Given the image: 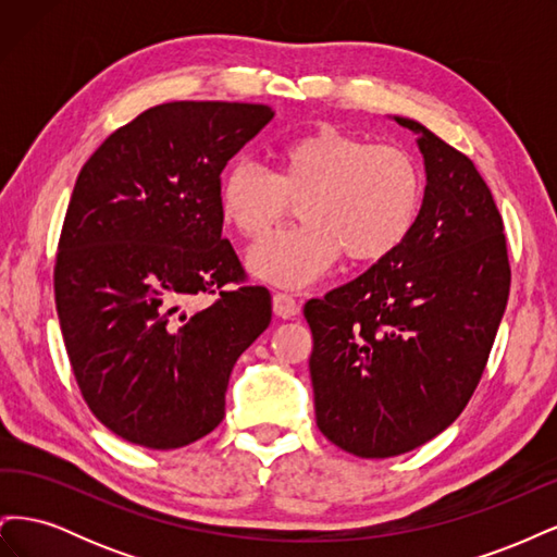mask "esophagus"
Segmentation results:
<instances>
[{"mask_svg":"<svg viewBox=\"0 0 557 557\" xmlns=\"http://www.w3.org/2000/svg\"><path fill=\"white\" fill-rule=\"evenodd\" d=\"M272 305H274V313L278 318H293V315L299 313L297 299L293 295H288V293H274Z\"/></svg>","mask_w":557,"mask_h":557,"instance_id":"obj_1","label":"esophagus"}]
</instances>
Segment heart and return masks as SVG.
Here are the masks:
<instances>
[{"label":"heart","instance_id":"b5f03b06","mask_svg":"<svg viewBox=\"0 0 557 557\" xmlns=\"http://www.w3.org/2000/svg\"><path fill=\"white\" fill-rule=\"evenodd\" d=\"M276 172L239 160L218 185L225 221L246 239H260L299 207L301 223L248 250V269L262 281L301 288L342 258L379 262L407 242L425 178L399 146L318 125L274 150Z\"/></svg>","mask_w":557,"mask_h":557}]
</instances>
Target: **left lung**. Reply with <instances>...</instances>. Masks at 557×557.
Listing matches in <instances>:
<instances>
[{
	"label": "left lung",
	"instance_id": "obj_1",
	"mask_svg": "<svg viewBox=\"0 0 557 557\" xmlns=\"http://www.w3.org/2000/svg\"><path fill=\"white\" fill-rule=\"evenodd\" d=\"M420 215L393 256L309 299L315 423L358 458H393L444 432L474 395L511 269L502 215L474 162L428 127Z\"/></svg>",
	"mask_w": 557,
	"mask_h": 557
}]
</instances>
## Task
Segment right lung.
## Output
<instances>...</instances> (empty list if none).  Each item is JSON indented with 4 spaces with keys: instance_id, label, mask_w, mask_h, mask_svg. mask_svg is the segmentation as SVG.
<instances>
[{
    "instance_id": "obj_1",
    "label": "right lung",
    "mask_w": 557,
    "mask_h": 557,
    "mask_svg": "<svg viewBox=\"0 0 557 557\" xmlns=\"http://www.w3.org/2000/svg\"><path fill=\"white\" fill-rule=\"evenodd\" d=\"M264 104L170 102L83 164L58 244L55 307L81 395L129 444L188 446L218 428L234 362L272 320L223 232L225 164ZM215 294L211 306L194 299Z\"/></svg>"
}]
</instances>
